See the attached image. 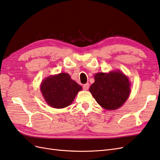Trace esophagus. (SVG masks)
<instances>
[{"label":"esophagus","instance_id":"obj_1","mask_svg":"<svg viewBox=\"0 0 160 160\" xmlns=\"http://www.w3.org/2000/svg\"><path fill=\"white\" fill-rule=\"evenodd\" d=\"M89 88V84L88 83H86L85 84L83 85V89L85 90H87Z\"/></svg>","mask_w":160,"mask_h":160}]
</instances>
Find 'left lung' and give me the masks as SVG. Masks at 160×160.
Returning <instances> with one entry per match:
<instances>
[{
	"label": "left lung",
	"mask_w": 160,
	"mask_h": 160,
	"mask_svg": "<svg viewBox=\"0 0 160 160\" xmlns=\"http://www.w3.org/2000/svg\"><path fill=\"white\" fill-rule=\"evenodd\" d=\"M94 80L89 90L102 108L115 110L121 107L128 98L131 91L130 83L128 78L122 72L97 73Z\"/></svg>",
	"instance_id": "obj_1"
}]
</instances>
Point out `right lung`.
<instances>
[{
	"mask_svg": "<svg viewBox=\"0 0 160 160\" xmlns=\"http://www.w3.org/2000/svg\"><path fill=\"white\" fill-rule=\"evenodd\" d=\"M82 86L70 78L67 73L48 77L41 85L45 101L53 108H62L73 102Z\"/></svg>",
	"mask_w": 160,
	"mask_h": 160,
	"instance_id": "obj_1",
	"label": "right lung"
}]
</instances>
